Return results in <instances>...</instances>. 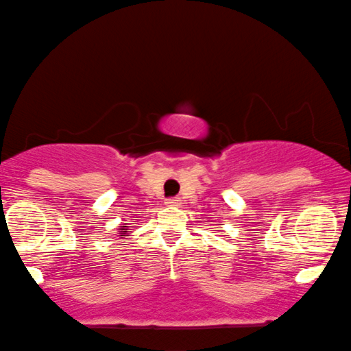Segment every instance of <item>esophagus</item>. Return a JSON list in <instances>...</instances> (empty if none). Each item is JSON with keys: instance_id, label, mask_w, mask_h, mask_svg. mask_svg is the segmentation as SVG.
I'll return each instance as SVG.
<instances>
[{"instance_id": "esophagus-1", "label": "esophagus", "mask_w": 351, "mask_h": 351, "mask_svg": "<svg viewBox=\"0 0 351 351\" xmlns=\"http://www.w3.org/2000/svg\"><path fill=\"white\" fill-rule=\"evenodd\" d=\"M165 203H167L168 206H178L180 203H182V199H180V198H176V196H173V198H168L167 202H165Z\"/></svg>"}]
</instances>
